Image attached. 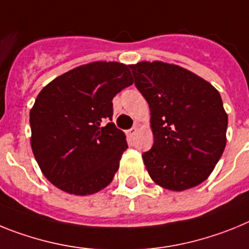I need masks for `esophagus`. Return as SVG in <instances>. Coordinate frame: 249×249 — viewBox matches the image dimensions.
<instances>
[{"label":"esophagus","instance_id":"esophagus-1","mask_svg":"<svg viewBox=\"0 0 249 249\" xmlns=\"http://www.w3.org/2000/svg\"><path fill=\"white\" fill-rule=\"evenodd\" d=\"M137 131H138V129H137V127H135V126H134V127H131V129H129V130L126 131V135H127V137H129V138H133L134 135L137 134Z\"/></svg>","mask_w":249,"mask_h":249}]
</instances>
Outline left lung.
Returning a JSON list of instances; mask_svg holds the SVG:
<instances>
[{
	"mask_svg": "<svg viewBox=\"0 0 249 249\" xmlns=\"http://www.w3.org/2000/svg\"><path fill=\"white\" fill-rule=\"evenodd\" d=\"M129 68L150 107L154 144L142 155L150 178L169 190L200 184L226 148L228 116L219 92L177 65L142 61Z\"/></svg>",
	"mask_w": 249,
	"mask_h": 249,
	"instance_id": "1",
	"label": "left lung"
}]
</instances>
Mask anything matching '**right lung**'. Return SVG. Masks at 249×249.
<instances>
[{
	"instance_id": "add662e5",
	"label": "right lung",
	"mask_w": 249,
	"mask_h": 249,
	"mask_svg": "<svg viewBox=\"0 0 249 249\" xmlns=\"http://www.w3.org/2000/svg\"><path fill=\"white\" fill-rule=\"evenodd\" d=\"M119 62L83 65L45 86L30 111L31 146L44 176L76 196L110 184L127 149L112 123V99L133 84Z\"/></svg>"
}]
</instances>
